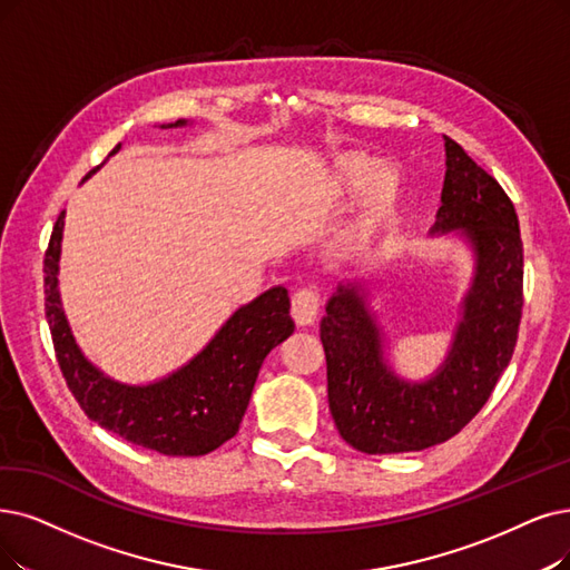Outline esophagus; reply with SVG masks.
I'll return each instance as SVG.
<instances>
[{"instance_id": "obj_1", "label": "esophagus", "mask_w": 570, "mask_h": 570, "mask_svg": "<svg viewBox=\"0 0 570 570\" xmlns=\"http://www.w3.org/2000/svg\"><path fill=\"white\" fill-rule=\"evenodd\" d=\"M321 313V297L315 289L302 287L292 294V317L297 325H313Z\"/></svg>"}]
</instances>
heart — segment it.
<instances>
[{
  "label": "heart",
  "instance_id": "heart-1",
  "mask_svg": "<svg viewBox=\"0 0 570 570\" xmlns=\"http://www.w3.org/2000/svg\"><path fill=\"white\" fill-rule=\"evenodd\" d=\"M330 185L338 194L362 189L348 226V238L362 240L379 234L391 219L402 194V175L395 166H379L376 158L367 154L344 151L332 158Z\"/></svg>",
  "mask_w": 570,
  "mask_h": 570
}]
</instances>
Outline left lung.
<instances>
[{
	"instance_id": "1",
	"label": "left lung",
	"mask_w": 570,
	"mask_h": 570,
	"mask_svg": "<svg viewBox=\"0 0 570 570\" xmlns=\"http://www.w3.org/2000/svg\"><path fill=\"white\" fill-rule=\"evenodd\" d=\"M444 151L442 206L430 236L463 238L472 253V278L440 367L423 381L395 372L364 278L338 283L321 321L330 412L338 435L362 453H404L446 442L484 406L514 353L523 304L514 206L446 135Z\"/></svg>"
}]
</instances>
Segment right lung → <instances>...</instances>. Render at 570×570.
I'll list each match as a JSON object with an SVG mask.
<instances>
[{
    "mask_svg": "<svg viewBox=\"0 0 570 570\" xmlns=\"http://www.w3.org/2000/svg\"><path fill=\"white\" fill-rule=\"evenodd\" d=\"M189 124L179 119L161 128ZM119 149L121 145L109 156ZM62 229L65 213L53 226L43 259L47 321L62 376L86 416L114 435L166 456H206L232 440L247 412L264 357L294 332L287 289L276 285L236 308L208 344L168 376L124 383L83 355L65 315L58 287Z\"/></svg>",
    "mask_w": 570,
    "mask_h": 570,
    "instance_id": "1",
    "label": "right lung"
}]
</instances>
